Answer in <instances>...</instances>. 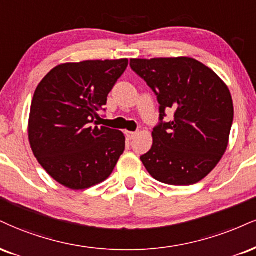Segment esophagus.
I'll return each mask as SVG.
<instances>
[{
    "instance_id": "1",
    "label": "esophagus",
    "mask_w": 256,
    "mask_h": 256,
    "mask_svg": "<svg viewBox=\"0 0 256 256\" xmlns=\"http://www.w3.org/2000/svg\"><path fill=\"white\" fill-rule=\"evenodd\" d=\"M125 134H126V137L128 138V140H134V138L136 137L137 132H132V131H125Z\"/></svg>"
}]
</instances>
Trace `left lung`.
I'll list each match as a JSON object with an SVG mask.
<instances>
[{
    "instance_id": "obj_1",
    "label": "left lung",
    "mask_w": 256,
    "mask_h": 256,
    "mask_svg": "<svg viewBox=\"0 0 256 256\" xmlns=\"http://www.w3.org/2000/svg\"><path fill=\"white\" fill-rule=\"evenodd\" d=\"M130 66L158 95L161 122L140 161L160 182L188 186L214 170L229 144L234 104L228 86L190 57L132 58ZM174 119L163 123L165 110Z\"/></svg>"
}]
</instances>
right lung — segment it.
I'll return each instance as SVG.
<instances>
[{
	"instance_id": "right-lung-1",
	"label": "right lung",
	"mask_w": 256,
	"mask_h": 256,
	"mask_svg": "<svg viewBox=\"0 0 256 256\" xmlns=\"http://www.w3.org/2000/svg\"><path fill=\"white\" fill-rule=\"evenodd\" d=\"M128 64V58L60 64L36 89L28 119L30 148L46 173L68 188L102 182L124 152L122 131L93 124Z\"/></svg>"
}]
</instances>
